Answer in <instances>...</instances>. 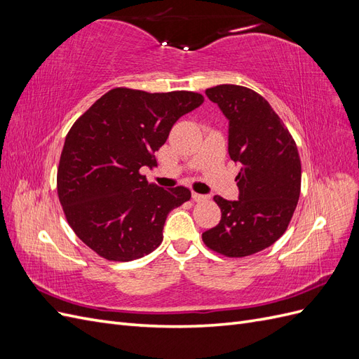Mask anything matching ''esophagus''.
I'll use <instances>...</instances> for the list:
<instances>
[{
    "label": "esophagus",
    "mask_w": 359,
    "mask_h": 359,
    "mask_svg": "<svg viewBox=\"0 0 359 359\" xmlns=\"http://www.w3.org/2000/svg\"><path fill=\"white\" fill-rule=\"evenodd\" d=\"M191 198H193V201H196V202H203V201H206L208 199V196H206V194H201V193H191Z\"/></svg>",
    "instance_id": "1"
}]
</instances>
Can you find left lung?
Masks as SVG:
<instances>
[{"label": "left lung", "mask_w": 359, "mask_h": 359, "mask_svg": "<svg viewBox=\"0 0 359 359\" xmlns=\"http://www.w3.org/2000/svg\"><path fill=\"white\" fill-rule=\"evenodd\" d=\"M205 94L229 121L227 151L241 170L238 201L214 196L222 220L202 240L220 255L250 256L273 245L287 229L301 191L298 148L273 107L253 90L224 83Z\"/></svg>", "instance_id": "1"}]
</instances>
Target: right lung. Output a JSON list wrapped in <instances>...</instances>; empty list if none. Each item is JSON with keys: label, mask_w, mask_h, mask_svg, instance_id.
Segmentation results:
<instances>
[{"label": "right lung", "mask_w": 359, "mask_h": 359, "mask_svg": "<svg viewBox=\"0 0 359 359\" xmlns=\"http://www.w3.org/2000/svg\"><path fill=\"white\" fill-rule=\"evenodd\" d=\"M203 103L190 91L145 93L114 88L102 95L66 136L57 186L74 233L115 262L149 255L163 240L168 214L191 198L186 187L161 189L142 168L178 119Z\"/></svg>", "instance_id": "right-lung-1"}]
</instances>
